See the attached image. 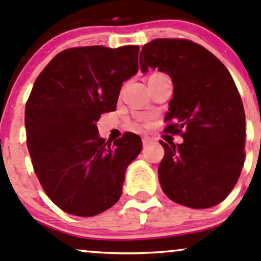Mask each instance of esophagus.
<instances>
[{
    "instance_id": "obj_1",
    "label": "esophagus",
    "mask_w": 261,
    "mask_h": 261,
    "mask_svg": "<svg viewBox=\"0 0 261 261\" xmlns=\"http://www.w3.org/2000/svg\"><path fill=\"white\" fill-rule=\"evenodd\" d=\"M152 142V139L149 138V136H144L142 138V145H144V147H146L147 145H150Z\"/></svg>"
}]
</instances>
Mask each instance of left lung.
Here are the masks:
<instances>
[{"mask_svg": "<svg viewBox=\"0 0 261 261\" xmlns=\"http://www.w3.org/2000/svg\"><path fill=\"white\" fill-rule=\"evenodd\" d=\"M140 67L158 68L174 84L164 133L184 141H160L163 191L184 206H215L237 185L245 161V112L231 75L209 50L184 38L144 45Z\"/></svg>", "mask_w": 261, "mask_h": 261, "instance_id": "left-lung-1", "label": "left lung"}]
</instances>
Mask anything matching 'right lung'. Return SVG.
I'll use <instances>...</instances> for the list:
<instances>
[{
    "instance_id": "add662e5",
    "label": "right lung",
    "mask_w": 261,
    "mask_h": 261,
    "mask_svg": "<svg viewBox=\"0 0 261 261\" xmlns=\"http://www.w3.org/2000/svg\"><path fill=\"white\" fill-rule=\"evenodd\" d=\"M138 59L139 46L66 48L35 81L24 109L27 147L41 186L65 213L97 215L121 196L141 139L126 133L105 141L96 122L115 111L122 82L138 72Z\"/></svg>"
}]
</instances>
